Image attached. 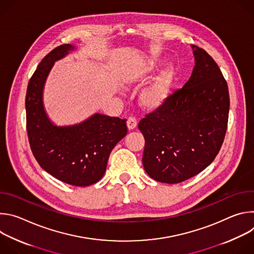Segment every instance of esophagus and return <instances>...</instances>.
Wrapping results in <instances>:
<instances>
[{
    "mask_svg": "<svg viewBox=\"0 0 254 254\" xmlns=\"http://www.w3.org/2000/svg\"><path fill=\"white\" fill-rule=\"evenodd\" d=\"M127 125L128 129H133L137 126V121H136V119L134 117H129L127 119Z\"/></svg>",
    "mask_w": 254,
    "mask_h": 254,
    "instance_id": "obj_1",
    "label": "esophagus"
}]
</instances>
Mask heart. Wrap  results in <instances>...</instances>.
Segmentation results:
<instances>
[{
  "label": "heart",
  "instance_id": "b5f03b06",
  "mask_svg": "<svg viewBox=\"0 0 254 254\" xmlns=\"http://www.w3.org/2000/svg\"><path fill=\"white\" fill-rule=\"evenodd\" d=\"M159 66L160 64L157 59H149L142 64L135 78L138 81L149 79L159 69ZM175 77V68L173 66L166 67L159 76L140 92L139 99L141 104L150 110H156L163 106L170 97Z\"/></svg>",
  "mask_w": 254,
  "mask_h": 254
}]
</instances>
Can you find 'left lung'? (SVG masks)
Instances as JSON below:
<instances>
[{
	"label": "left lung",
	"instance_id": "obj_1",
	"mask_svg": "<svg viewBox=\"0 0 254 254\" xmlns=\"http://www.w3.org/2000/svg\"><path fill=\"white\" fill-rule=\"evenodd\" d=\"M193 48L196 65L190 79L138 123L146 141L143 168L162 183H181L207 168L227 130V82L214 59L204 49Z\"/></svg>",
	"mask_w": 254,
	"mask_h": 254
}]
</instances>
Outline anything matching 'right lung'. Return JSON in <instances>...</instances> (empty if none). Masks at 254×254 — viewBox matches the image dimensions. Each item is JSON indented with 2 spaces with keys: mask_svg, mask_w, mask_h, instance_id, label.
I'll return each instance as SVG.
<instances>
[{
  "mask_svg": "<svg viewBox=\"0 0 254 254\" xmlns=\"http://www.w3.org/2000/svg\"><path fill=\"white\" fill-rule=\"evenodd\" d=\"M74 47L63 44L40 62L29 80L26 127L31 151L47 173L66 184L92 185L102 178L111 152L127 134V120L96 114L76 126L55 127L44 112L42 91L49 71Z\"/></svg>",
  "mask_w": 254,
  "mask_h": 254,
  "instance_id": "right-lung-1",
  "label": "right lung"
}]
</instances>
